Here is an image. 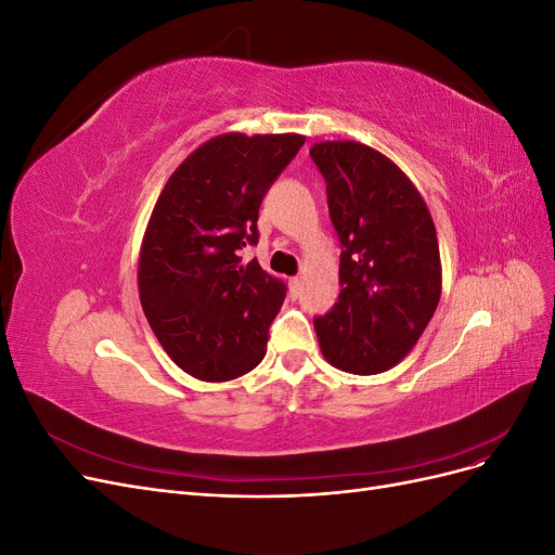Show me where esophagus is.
Listing matches in <instances>:
<instances>
[{
    "instance_id": "obj_1",
    "label": "esophagus",
    "mask_w": 555,
    "mask_h": 555,
    "mask_svg": "<svg viewBox=\"0 0 555 555\" xmlns=\"http://www.w3.org/2000/svg\"><path fill=\"white\" fill-rule=\"evenodd\" d=\"M289 292H292V296H298V292H300V278H292L289 280Z\"/></svg>"
}]
</instances>
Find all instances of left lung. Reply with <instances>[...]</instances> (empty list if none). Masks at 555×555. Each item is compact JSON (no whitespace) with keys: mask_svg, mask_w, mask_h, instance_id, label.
Segmentation results:
<instances>
[{"mask_svg":"<svg viewBox=\"0 0 555 555\" xmlns=\"http://www.w3.org/2000/svg\"><path fill=\"white\" fill-rule=\"evenodd\" d=\"M331 222L343 245L340 296L314 319L324 359L377 375L410 354L440 304L438 233L412 180L357 141L314 143Z\"/></svg>","mask_w":555,"mask_h":555,"instance_id":"1","label":"left lung"}]
</instances>
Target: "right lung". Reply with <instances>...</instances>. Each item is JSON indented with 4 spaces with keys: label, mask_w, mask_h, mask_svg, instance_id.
Masks as SVG:
<instances>
[{
    "label": "right lung",
    "mask_w": 555,
    "mask_h": 555,
    "mask_svg": "<svg viewBox=\"0 0 555 555\" xmlns=\"http://www.w3.org/2000/svg\"><path fill=\"white\" fill-rule=\"evenodd\" d=\"M306 137L222 133L184 159L141 245L139 294L157 340L184 373L229 382L266 354L287 287L241 249L259 241V206Z\"/></svg>",
    "instance_id": "1"
}]
</instances>
